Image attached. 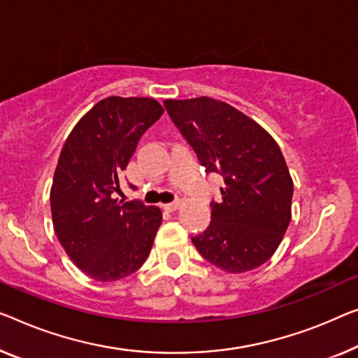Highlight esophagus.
<instances>
[{"label": "esophagus", "mask_w": 358, "mask_h": 358, "mask_svg": "<svg viewBox=\"0 0 358 358\" xmlns=\"http://www.w3.org/2000/svg\"><path fill=\"white\" fill-rule=\"evenodd\" d=\"M180 206H181V202H180V199H177V201H173V202H169V204H165L164 207H165V209H167V210L172 212V210H177Z\"/></svg>", "instance_id": "obj_1"}]
</instances>
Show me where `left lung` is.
<instances>
[{"instance_id":"obj_1","label":"left lung","mask_w":358,"mask_h":358,"mask_svg":"<svg viewBox=\"0 0 358 358\" xmlns=\"http://www.w3.org/2000/svg\"><path fill=\"white\" fill-rule=\"evenodd\" d=\"M206 172L223 177L210 225L191 241L207 262L243 273L268 260L291 222L292 185L280 146L233 106L201 96L164 101Z\"/></svg>"}]
</instances>
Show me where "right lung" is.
Masks as SVG:
<instances>
[{"label":"right lung","instance_id":"obj_1","mask_svg":"<svg viewBox=\"0 0 358 358\" xmlns=\"http://www.w3.org/2000/svg\"><path fill=\"white\" fill-rule=\"evenodd\" d=\"M162 112L156 99L109 96L78 120L61 151L50 196L52 225L72 262L96 281L135 273L151 252L161 209L112 194Z\"/></svg>","mask_w":358,"mask_h":358}]
</instances>
